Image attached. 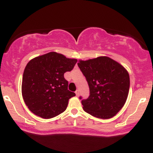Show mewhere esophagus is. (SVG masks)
Instances as JSON below:
<instances>
[{
	"label": "esophagus",
	"instance_id": "obj_1",
	"mask_svg": "<svg viewBox=\"0 0 153 153\" xmlns=\"http://www.w3.org/2000/svg\"><path fill=\"white\" fill-rule=\"evenodd\" d=\"M75 94H76L77 96H79V94H80V92H79L78 90H77L76 91H75Z\"/></svg>",
	"mask_w": 153,
	"mask_h": 153
}]
</instances>
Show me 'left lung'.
<instances>
[{
	"instance_id": "left-lung-1",
	"label": "left lung",
	"mask_w": 153,
	"mask_h": 153,
	"mask_svg": "<svg viewBox=\"0 0 153 153\" xmlns=\"http://www.w3.org/2000/svg\"><path fill=\"white\" fill-rule=\"evenodd\" d=\"M80 70L86 78L90 96L82 99V108L100 119H110L122 109L129 94V75L119 63L108 57L80 60Z\"/></svg>"
}]
</instances>
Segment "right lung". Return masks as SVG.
<instances>
[{
    "instance_id": "obj_1",
    "label": "right lung",
    "mask_w": 153,
    "mask_h": 153,
    "mask_svg": "<svg viewBox=\"0 0 153 153\" xmlns=\"http://www.w3.org/2000/svg\"><path fill=\"white\" fill-rule=\"evenodd\" d=\"M76 59L51 52L35 57L26 65L23 74V99L29 109L44 119L53 118L67 108L75 94L68 89L64 73L71 71Z\"/></svg>"
}]
</instances>
